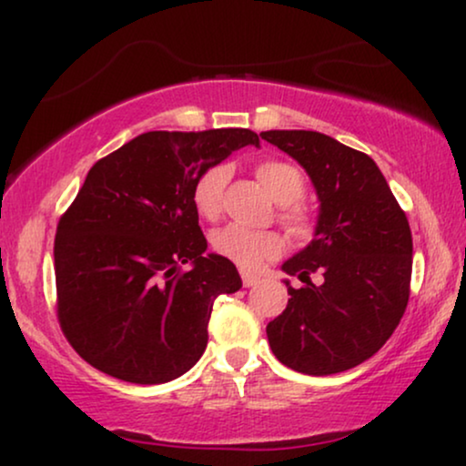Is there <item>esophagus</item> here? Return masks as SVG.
<instances>
[{"label":"esophagus","mask_w":466,"mask_h":466,"mask_svg":"<svg viewBox=\"0 0 466 466\" xmlns=\"http://www.w3.org/2000/svg\"><path fill=\"white\" fill-rule=\"evenodd\" d=\"M241 282H244L246 289H250V286H257L260 282V278L254 276V273L244 271V273H241Z\"/></svg>","instance_id":"34e87169"}]
</instances>
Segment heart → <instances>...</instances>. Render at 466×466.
<instances>
[{
    "instance_id": "b5f03b06",
    "label": "heart",
    "mask_w": 466,
    "mask_h": 466,
    "mask_svg": "<svg viewBox=\"0 0 466 466\" xmlns=\"http://www.w3.org/2000/svg\"><path fill=\"white\" fill-rule=\"evenodd\" d=\"M231 177L227 165H216V167L208 169L195 184L193 190V203L195 209L203 218L216 220L222 212V201H225V187ZM257 177L260 184L267 188L273 199L282 203V220L289 225L295 233H308L309 220L301 208L292 206V203L301 199L305 182L301 171L295 165L284 161H263L257 165ZM214 250L222 254V257L231 260L241 269L254 271L267 260L279 257L282 252L284 241L278 233L273 231H252V228L228 225L220 231H216Z\"/></svg>"
}]
</instances>
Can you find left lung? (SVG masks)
<instances>
[{"instance_id":"obj_1","label":"left lung","mask_w":466,"mask_h":466,"mask_svg":"<svg viewBox=\"0 0 466 466\" xmlns=\"http://www.w3.org/2000/svg\"><path fill=\"white\" fill-rule=\"evenodd\" d=\"M305 169L316 188L314 238L284 260L301 279L289 305L267 324L282 365L305 375L348 371L378 352L410 301L411 231L371 157L318 131H263ZM311 272L323 282L314 285Z\"/></svg>"}]
</instances>
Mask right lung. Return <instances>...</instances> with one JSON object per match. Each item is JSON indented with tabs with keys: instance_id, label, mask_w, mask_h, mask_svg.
Returning a JSON list of instances; mask_svg holds the SVG:
<instances>
[{
	"instance_id": "1",
	"label": "right lung",
	"mask_w": 466,
	"mask_h": 466,
	"mask_svg": "<svg viewBox=\"0 0 466 466\" xmlns=\"http://www.w3.org/2000/svg\"><path fill=\"white\" fill-rule=\"evenodd\" d=\"M258 144L250 129L148 131L93 165L55 238L59 322L88 365L165 384L201 359L214 299L241 278L206 252L193 190L233 150Z\"/></svg>"
}]
</instances>
